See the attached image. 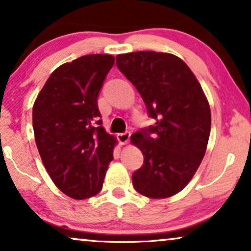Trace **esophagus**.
Wrapping results in <instances>:
<instances>
[{"mask_svg":"<svg viewBox=\"0 0 251 251\" xmlns=\"http://www.w3.org/2000/svg\"><path fill=\"white\" fill-rule=\"evenodd\" d=\"M129 137H131V133L129 132H124V133H119L118 134V140H119V143L124 145V144H127L128 140H129Z\"/></svg>","mask_w":251,"mask_h":251,"instance_id":"1","label":"esophagus"}]
</instances>
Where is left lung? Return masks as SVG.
Here are the masks:
<instances>
[{
    "label": "left lung",
    "mask_w": 251,
    "mask_h": 251,
    "mask_svg": "<svg viewBox=\"0 0 251 251\" xmlns=\"http://www.w3.org/2000/svg\"><path fill=\"white\" fill-rule=\"evenodd\" d=\"M117 67L142 96L153 126L132 134L144 164L132 175L140 195L168 198L181 191L205 154L210 106L191 70L169 53L134 51L117 56Z\"/></svg>",
    "instance_id": "8db88e82"
}]
</instances>
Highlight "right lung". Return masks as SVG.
Listing matches in <instances>:
<instances>
[{
  "label": "right lung",
  "instance_id": "add662e5",
  "mask_svg": "<svg viewBox=\"0 0 251 251\" xmlns=\"http://www.w3.org/2000/svg\"><path fill=\"white\" fill-rule=\"evenodd\" d=\"M114 63L108 54L77 57L57 67L33 106V128L41 159L65 195L86 200L102 189L117 140L106 133L98 97Z\"/></svg>",
  "mask_w": 251,
  "mask_h": 251
}]
</instances>
